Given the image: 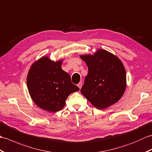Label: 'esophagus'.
Here are the masks:
<instances>
[{"mask_svg":"<svg viewBox=\"0 0 152 152\" xmlns=\"http://www.w3.org/2000/svg\"><path fill=\"white\" fill-rule=\"evenodd\" d=\"M77 86H78V87L80 88V89H81L82 87V82H80L78 84H77Z\"/></svg>","mask_w":152,"mask_h":152,"instance_id":"esophagus-1","label":"esophagus"}]
</instances>
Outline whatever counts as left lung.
Masks as SVG:
<instances>
[{
    "label": "left lung",
    "mask_w": 152,
    "mask_h": 152,
    "mask_svg": "<svg viewBox=\"0 0 152 152\" xmlns=\"http://www.w3.org/2000/svg\"><path fill=\"white\" fill-rule=\"evenodd\" d=\"M80 57L88 66L81 93L94 107L104 109L116 103L126 87V72L117 56L104 49Z\"/></svg>",
    "instance_id": "left-lung-1"
}]
</instances>
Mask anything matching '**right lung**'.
<instances>
[{"mask_svg": "<svg viewBox=\"0 0 152 152\" xmlns=\"http://www.w3.org/2000/svg\"><path fill=\"white\" fill-rule=\"evenodd\" d=\"M63 61H54L48 56H43L31 65L28 72L26 83L30 97L45 111H60L69 95L80 90L61 69Z\"/></svg>", "mask_w": 152, "mask_h": 152, "instance_id": "right-lung-1", "label": "right lung"}]
</instances>
